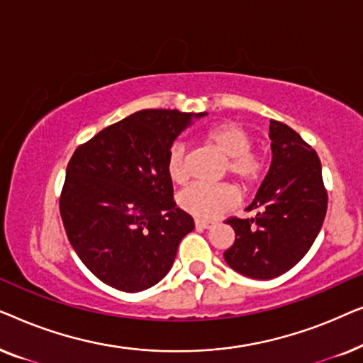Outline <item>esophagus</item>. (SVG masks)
Instances as JSON below:
<instances>
[{"label": "esophagus", "instance_id": "1", "mask_svg": "<svg viewBox=\"0 0 363 363\" xmlns=\"http://www.w3.org/2000/svg\"><path fill=\"white\" fill-rule=\"evenodd\" d=\"M213 226L211 221H203V220H195V228L196 230H210Z\"/></svg>", "mask_w": 363, "mask_h": 363}]
</instances>
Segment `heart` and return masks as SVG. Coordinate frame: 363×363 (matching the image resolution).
<instances>
[{
  "label": "heart",
  "mask_w": 363,
  "mask_h": 363,
  "mask_svg": "<svg viewBox=\"0 0 363 363\" xmlns=\"http://www.w3.org/2000/svg\"><path fill=\"white\" fill-rule=\"evenodd\" d=\"M205 140L228 158V172L245 188L259 185L264 175V158L251 152V137L240 123L226 122L206 132ZM167 173L173 183L186 180V147L182 142L173 143L167 155ZM236 191L226 185L193 183L178 195V205L183 211L200 220H213L223 211L236 205Z\"/></svg>",
  "instance_id": "b5f03b06"
}]
</instances>
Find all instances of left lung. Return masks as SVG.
<instances>
[{"instance_id": "left-lung-1", "label": "left lung", "mask_w": 363, "mask_h": 363, "mask_svg": "<svg viewBox=\"0 0 363 363\" xmlns=\"http://www.w3.org/2000/svg\"><path fill=\"white\" fill-rule=\"evenodd\" d=\"M272 160L256 198V216L231 218L235 245L225 251L231 269L252 279H272L294 267L319 235L327 191L315 150L286 123L271 121Z\"/></svg>"}]
</instances>
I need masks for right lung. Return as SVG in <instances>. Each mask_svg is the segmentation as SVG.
Listing matches in <instances>:
<instances>
[{
	"label": "right lung",
	"instance_id": "obj_1",
	"mask_svg": "<svg viewBox=\"0 0 363 363\" xmlns=\"http://www.w3.org/2000/svg\"><path fill=\"white\" fill-rule=\"evenodd\" d=\"M205 116L147 108L74 152L59 201L64 228L87 269L113 289L140 292L160 282L195 228L173 201L167 155Z\"/></svg>",
	"mask_w": 363,
	"mask_h": 363
}]
</instances>
